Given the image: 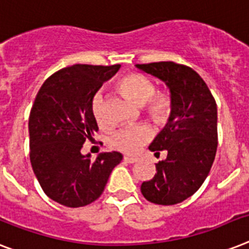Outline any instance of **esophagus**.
I'll list each match as a JSON object with an SVG mask.
<instances>
[{
	"instance_id": "esophagus-1",
	"label": "esophagus",
	"mask_w": 249,
	"mask_h": 249,
	"mask_svg": "<svg viewBox=\"0 0 249 249\" xmlns=\"http://www.w3.org/2000/svg\"><path fill=\"white\" fill-rule=\"evenodd\" d=\"M124 160H125V161H126V162H129V163H134V162H138V161H139L138 157L130 156V155H126V156H124Z\"/></svg>"
}]
</instances>
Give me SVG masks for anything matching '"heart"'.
I'll return each instance as SVG.
<instances>
[{"label":"heart","mask_w":249,"mask_h":249,"mask_svg":"<svg viewBox=\"0 0 249 249\" xmlns=\"http://www.w3.org/2000/svg\"><path fill=\"white\" fill-rule=\"evenodd\" d=\"M119 89L128 97L131 102L143 106L145 115L157 124H163L169 120L173 111V98L166 90L155 92V84L149 78L142 74H128L118 83ZM93 116L98 125L106 124L104 112V97L97 93L92 100ZM152 138V131L147 125L128 126L115 133L111 138V145L115 149L125 153H135L142 145Z\"/></svg>","instance_id":"b5f03b06"}]
</instances>
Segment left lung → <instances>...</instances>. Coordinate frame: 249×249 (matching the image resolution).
I'll list each match as a JSON object with an SVG mask.
<instances>
[{
	"label": "left lung",
	"instance_id": "8db88e82",
	"mask_svg": "<svg viewBox=\"0 0 249 249\" xmlns=\"http://www.w3.org/2000/svg\"><path fill=\"white\" fill-rule=\"evenodd\" d=\"M165 82L173 98L166 126L149 144V151L167 157L156 163L155 177L143 181L141 192L156 205H177L199 189L211 170L217 149V107L205 80L189 66L173 61L135 65Z\"/></svg>",
	"mask_w": 249,
	"mask_h": 249
}]
</instances>
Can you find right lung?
Returning <instances> with one entry per match:
<instances>
[{
	"label": "right lung",
	"instance_id": "add662e5",
	"mask_svg": "<svg viewBox=\"0 0 249 249\" xmlns=\"http://www.w3.org/2000/svg\"><path fill=\"white\" fill-rule=\"evenodd\" d=\"M120 65L61 69L43 83L30 110V163L48 197L66 207H83L102 195L120 163V152L100 153L94 161L80 152L98 130L92 100Z\"/></svg>",
	"mask_w": 249,
	"mask_h": 249
}]
</instances>
